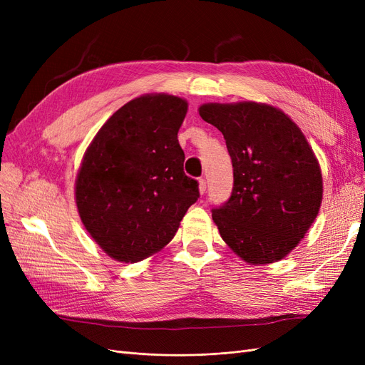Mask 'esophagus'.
Returning a JSON list of instances; mask_svg holds the SVG:
<instances>
[{"label":"esophagus","mask_w":365,"mask_h":365,"mask_svg":"<svg viewBox=\"0 0 365 365\" xmlns=\"http://www.w3.org/2000/svg\"><path fill=\"white\" fill-rule=\"evenodd\" d=\"M197 187H200V193H201V195H204V193H205V190H207V182H205V180H204V178H201L200 181H197Z\"/></svg>","instance_id":"34e87169"}]
</instances>
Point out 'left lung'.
<instances>
[{"label":"left lung","instance_id":"1","mask_svg":"<svg viewBox=\"0 0 365 365\" xmlns=\"http://www.w3.org/2000/svg\"><path fill=\"white\" fill-rule=\"evenodd\" d=\"M200 115L225 138L233 163L230 200L212 210L220 237L250 264L282 260L318 215L323 176L306 137L267 103H205Z\"/></svg>","mask_w":365,"mask_h":365}]
</instances>
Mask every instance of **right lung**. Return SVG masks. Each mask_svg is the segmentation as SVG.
I'll return each mask as SVG.
<instances>
[{"instance_id":"add662e5","label":"right lung","mask_w":365,"mask_h":365,"mask_svg":"<svg viewBox=\"0 0 365 365\" xmlns=\"http://www.w3.org/2000/svg\"><path fill=\"white\" fill-rule=\"evenodd\" d=\"M187 106L170 94L140 96L88 146L76 178L77 212L109 257L135 263L161 251L200 197L178 143Z\"/></svg>"}]
</instances>
